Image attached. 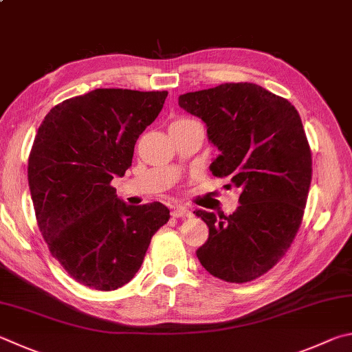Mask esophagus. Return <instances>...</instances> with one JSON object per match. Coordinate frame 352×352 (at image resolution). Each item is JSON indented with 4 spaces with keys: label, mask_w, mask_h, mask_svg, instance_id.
I'll return each instance as SVG.
<instances>
[{
    "label": "esophagus",
    "mask_w": 352,
    "mask_h": 352,
    "mask_svg": "<svg viewBox=\"0 0 352 352\" xmlns=\"http://www.w3.org/2000/svg\"><path fill=\"white\" fill-rule=\"evenodd\" d=\"M171 214H173V218H190V217H192V212H190L187 207L177 206V207L173 208Z\"/></svg>",
    "instance_id": "obj_1"
}]
</instances>
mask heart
I'll list each match as a JSON object with an SVG mask.
<instances>
[{
	"instance_id": "heart-1",
	"label": "heart",
	"mask_w": 352,
	"mask_h": 352,
	"mask_svg": "<svg viewBox=\"0 0 352 352\" xmlns=\"http://www.w3.org/2000/svg\"><path fill=\"white\" fill-rule=\"evenodd\" d=\"M181 120H187V119H181Z\"/></svg>"
}]
</instances>
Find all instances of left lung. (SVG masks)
I'll use <instances>...</instances> for the list:
<instances>
[{
	"mask_svg": "<svg viewBox=\"0 0 352 352\" xmlns=\"http://www.w3.org/2000/svg\"><path fill=\"white\" fill-rule=\"evenodd\" d=\"M179 107L206 123L219 150L210 171L239 188L229 217L196 210L208 239L196 250L208 274L229 283L258 278L291 248L303 219L312 157L298 111L255 83H224L179 96Z\"/></svg>",
	"mask_w": 352,
	"mask_h": 352,
	"instance_id": "1",
	"label": "left lung"
}]
</instances>
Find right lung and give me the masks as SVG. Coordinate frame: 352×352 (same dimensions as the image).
I'll use <instances>...</instances> for the list:
<instances>
[{
    "instance_id": "add662e5",
    "label": "right lung",
    "mask_w": 352,
    "mask_h": 352,
    "mask_svg": "<svg viewBox=\"0 0 352 352\" xmlns=\"http://www.w3.org/2000/svg\"><path fill=\"white\" fill-rule=\"evenodd\" d=\"M166 96L94 89L55 104L36 131L28 164L36 223L51 255L86 287L116 291L131 281L170 219L160 202L128 206L111 187Z\"/></svg>"
}]
</instances>
